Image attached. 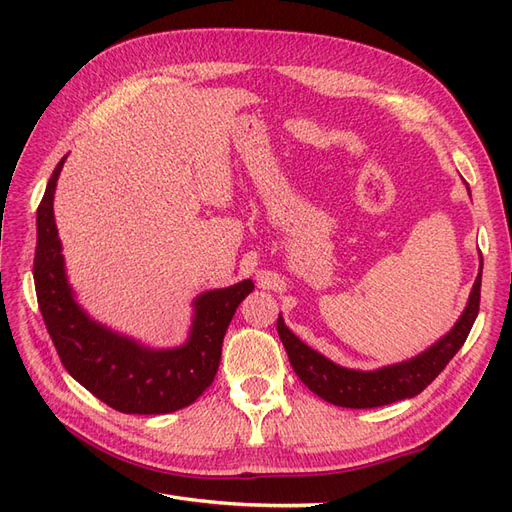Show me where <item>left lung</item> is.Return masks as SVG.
<instances>
[{
    "instance_id": "left-lung-1",
    "label": "left lung",
    "mask_w": 512,
    "mask_h": 512,
    "mask_svg": "<svg viewBox=\"0 0 512 512\" xmlns=\"http://www.w3.org/2000/svg\"><path fill=\"white\" fill-rule=\"evenodd\" d=\"M480 275H483V267H480L474 282L468 307L463 309L455 329L442 337L438 344L418 354L416 359L399 365H389L376 371H354L339 367L329 359H324L316 350L305 346L286 327L282 316L277 318V333H280L282 344L288 352L292 369L297 371V376L307 389L314 391L324 401L342 408H378L395 404L399 399H410L427 389L468 339L472 324L478 316Z\"/></svg>"
}]
</instances>
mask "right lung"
<instances>
[{
  "instance_id": "obj_1",
  "label": "right lung",
  "mask_w": 512,
  "mask_h": 512,
  "mask_svg": "<svg viewBox=\"0 0 512 512\" xmlns=\"http://www.w3.org/2000/svg\"><path fill=\"white\" fill-rule=\"evenodd\" d=\"M64 160L55 166L38 205L34 256L38 307L61 365L91 395L119 412L168 414L194 404L218 374L226 329L239 303L254 290L252 280L200 294L188 344L175 350L143 348L89 320L66 282L53 215Z\"/></svg>"
}]
</instances>
